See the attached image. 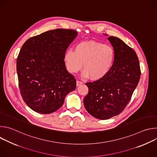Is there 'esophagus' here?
I'll return each instance as SVG.
<instances>
[{
	"label": "esophagus",
	"mask_w": 157,
	"mask_h": 157,
	"mask_svg": "<svg viewBox=\"0 0 157 157\" xmlns=\"http://www.w3.org/2000/svg\"><path fill=\"white\" fill-rule=\"evenodd\" d=\"M82 84H83V82H82V81H81L78 80V81H76V86H79L81 85Z\"/></svg>",
	"instance_id": "34e87169"
}]
</instances>
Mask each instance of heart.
<instances>
[{
    "label": "heart",
    "mask_w": 157,
    "mask_h": 157,
    "mask_svg": "<svg viewBox=\"0 0 157 157\" xmlns=\"http://www.w3.org/2000/svg\"><path fill=\"white\" fill-rule=\"evenodd\" d=\"M115 59L114 48L101 42L89 41L77 44L75 50H68L64 54L67 70L76 73L82 67V75L98 80L105 76L110 70Z\"/></svg>",
    "instance_id": "b5f03b06"
}]
</instances>
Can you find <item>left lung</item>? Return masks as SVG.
Returning a JSON list of instances; mask_svg holds the SVG:
<instances>
[{
    "label": "left lung",
    "mask_w": 157,
    "mask_h": 157,
    "mask_svg": "<svg viewBox=\"0 0 157 157\" xmlns=\"http://www.w3.org/2000/svg\"><path fill=\"white\" fill-rule=\"evenodd\" d=\"M107 39L115 52L114 64L103 78L86 83L89 93L84 99L86 110L101 120L122 113L130 101L141 74L136 52L117 37Z\"/></svg>",
    "instance_id": "left-lung-1"
}]
</instances>
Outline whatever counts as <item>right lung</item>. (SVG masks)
Here are the masks:
<instances>
[{
	"mask_svg": "<svg viewBox=\"0 0 157 157\" xmlns=\"http://www.w3.org/2000/svg\"><path fill=\"white\" fill-rule=\"evenodd\" d=\"M77 35L74 30L57 29L31 37L22 46L17 59L20 91L36 113L57 110L75 89L76 79L67 71L64 59Z\"/></svg>",
	"mask_w": 157,
	"mask_h": 157,
	"instance_id": "obj_1",
	"label": "right lung"
}]
</instances>
